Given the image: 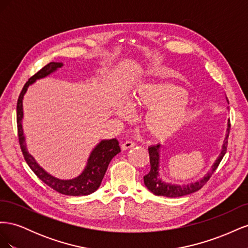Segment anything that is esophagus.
Wrapping results in <instances>:
<instances>
[{"mask_svg": "<svg viewBox=\"0 0 248 248\" xmlns=\"http://www.w3.org/2000/svg\"><path fill=\"white\" fill-rule=\"evenodd\" d=\"M134 146H136V142H134V141H132V140H126V141L122 142L121 149L124 151V150H128V149H130V148H132Z\"/></svg>", "mask_w": 248, "mask_h": 248, "instance_id": "obj_1", "label": "esophagus"}]
</instances>
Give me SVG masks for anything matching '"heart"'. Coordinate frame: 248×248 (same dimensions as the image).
Segmentation results:
<instances>
[{"mask_svg": "<svg viewBox=\"0 0 248 248\" xmlns=\"http://www.w3.org/2000/svg\"><path fill=\"white\" fill-rule=\"evenodd\" d=\"M130 107L148 108L144 123L149 134L156 139H166L178 131L192 118L193 110L186 91L166 81L148 80L133 90L129 97ZM117 115L127 118L128 108L120 106Z\"/></svg>", "mask_w": 248, "mask_h": 248, "instance_id": "1", "label": "heart"}]
</instances>
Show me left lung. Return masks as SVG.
Here are the masks:
<instances>
[{
    "mask_svg": "<svg viewBox=\"0 0 248 248\" xmlns=\"http://www.w3.org/2000/svg\"><path fill=\"white\" fill-rule=\"evenodd\" d=\"M228 100V98H227ZM229 102V100H228ZM230 120L228 122V128H227V136L226 139L223 140V145L221 148V152L219 156L217 157L214 164L212 166V169L210 171L207 172V175L199 180V181L186 184V185H177V184H170L162 181L159 178V161H160V144L152 145L149 147V155H150V166H151V170L148 172L146 176H144V183L147 188L154 193L155 196H161V197H168V198H178V197H183L187 196V194H190L200 190L202 186H204L210 177L212 176L217 167L219 166L220 161L222 160L224 154L227 152V147H228V138L230 133Z\"/></svg>",
    "mask_w": 248,
    "mask_h": 248,
    "instance_id": "left-lung-1",
    "label": "left lung"
}]
</instances>
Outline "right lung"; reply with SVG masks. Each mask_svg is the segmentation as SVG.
<instances>
[{
  "label": "right lung",
  "mask_w": 248,
  "mask_h": 248,
  "mask_svg": "<svg viewBox=\"0 0 248 248\" xmlns=\"http://www.w3.org/2000/svg\"><path fill=\"white\" fill-rule=\"evenodd\" d=\"M62 66L63 63L50 62L46 66H44L41 70L34 74V76L26 82L24 88H22L18 97L16 107L18 140L21 152L24 154L28 166L42 182L46 183L47 186L50 187V188L58 191L59 193L66 194V196H88V194L98 189L112 157L116 156L119 152H121L119 141L116 139L102 140L99 144L92 150V152L88 158L87 166L85 170L81 171V174L77 178H73L70 180H62L48 174L47 171L44 170L39 164L36 162L34 157L31 154H29L26 146L24 130H22L21 121L22 117H24V111H22V99H24V96L29 86L32 85L37 79H40L49 76L50 73L55 72L59 68H61Z\"/></svg>",
  "instance_id": "add662e5"
}]
</instances>
